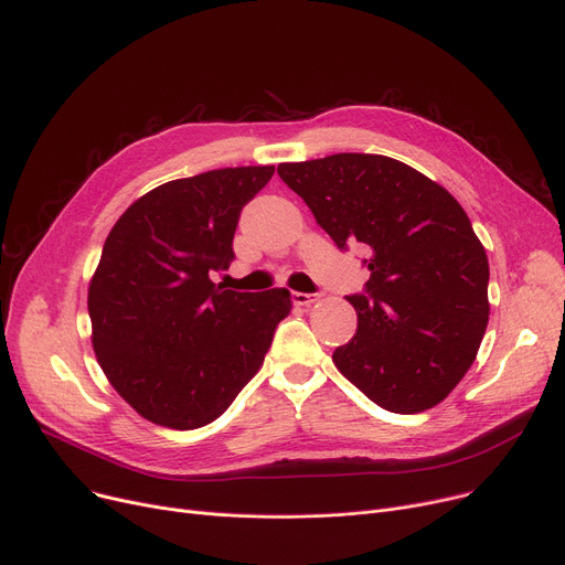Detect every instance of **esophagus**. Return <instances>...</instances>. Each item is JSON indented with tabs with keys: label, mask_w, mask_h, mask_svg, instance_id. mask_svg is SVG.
Instances as JSON below:
<instances>
[{
	"label": "esophagus",
	"mask_w": 565,
	"mask_h": 565,
	"mask_svg": "<svg viewBox=\"0 0 565 565\" xmlns=\"http://www.w3.org/2000/svg\"><path fill=\"white\" fill-rule=\"evenodd\" d=\"M315 301L312 294H303V291H291V303L294 306H310Z\"/></svg>",
	"instance_id": "obj_1"
}]
</instances>
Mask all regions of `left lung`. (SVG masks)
I'll list each match as a JSON object with an SVG mask.
<instances>
[{"label": "left lung", "mask_w": 565, "mask_h": 565, "mask_svg": "<svg viewBox=\"0 0 565 565\" xmlns=\"http://www.w3.org/2000/svg\"><path fill=\"white\" fill-rule=\"evenodd\" d=\"M340 250L360 244L370 280L347 296L358 330L333 362L374 404L413 415L466 376L488 326V257L456 198L404 161L340 152L280 163Z\"/></svg>", "instance_id": "8db88e82"}]
</instances>
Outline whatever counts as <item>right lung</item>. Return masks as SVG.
I'll return each instance as SVG.
<instances>
[{
    "label": "right lung",
    "mask_w": 565,
    "mask_h": 565,
    "mask_svg": "<svg viewBox=\"0 0 565 565\" xmlns=\"http://www.w3.org/2000/svg\"><path fill=\"white\" fill-rule=\"evenodd\" d=\"M274 171L237 166L166 182L111 227L88 287L93 349L141 417L205 426L262 367L289 291H232L210 276L235 259L239 214Z\"/></svg>",
    "instance_id": "obj_1"
}]
</instances>
